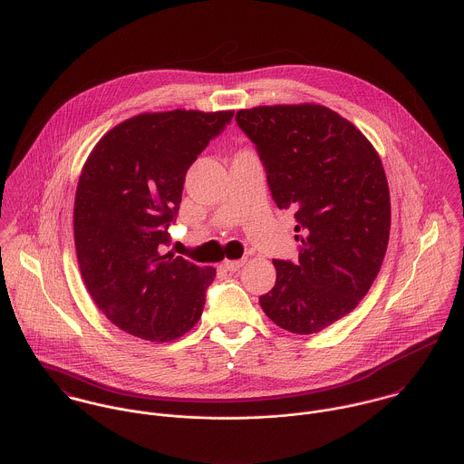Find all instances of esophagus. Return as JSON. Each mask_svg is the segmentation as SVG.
<instances>
[{
  "label": "esophagus",
  "mask_w": 464,
  "mask_h": 464,
  "mask_svg": "<svg viewBox=\"0 0 464 464\" xmlns=\"http://www.w3.org/2000/svg\"><path fill=\"white\" fill-rule=\"evenodd\" d=\"M244 264H246V260H226L224 269L229 273H237Z\"/></svg>",
  "instance_id": "obj_1"
}]
</instances>
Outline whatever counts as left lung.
<instances>
[{"mask_svg": "<svg viewBox=\"0 0 464 464\" xmlns=\"http://www.w3.org/2000/svg\"><path fill=\"white\" fill-rule=\"evenodd\" d=\"M235 120L256 145L276 206L294 211L301 233L299 260H273L276 283L260 306L283 330L317 334L359 304L382 267L391 229L382 161L352 121L324 105H260Z\"/></svg>", "mask_w": 464, "mask_h": 464, "instance_id": "1", "label": "left lung"}]
</instances>
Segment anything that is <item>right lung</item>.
<instances>
[{
	"instance_id": "1",
	"label": "right lung",
	"mask_w": 464,
	"mask_h": 464,
	"mask_svg": "<svg viewBox=\"0 0 464 464\" xmlns=\"http://www.w3.org/2000/svg\"><path fill=\"white\" fill-rule=\"evenodd\" d=\"M235 111L143 112L94 145L79 178L73 233L81 275L103 315L152 343L202 315L213 267L165 253L188 169Z\"/></svg>"
}]
</instances>
